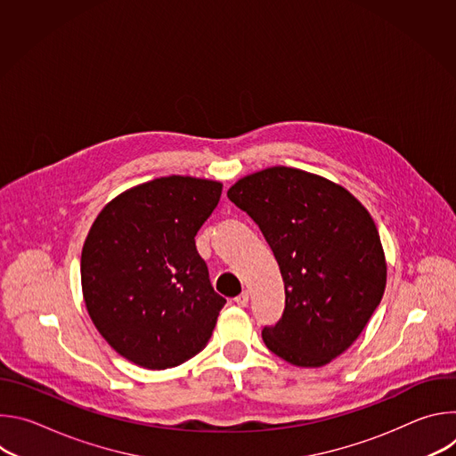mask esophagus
<instances>
[{
	"mask_svg": "<svg viewBox=\"0 0 456 456\" xmlns=\"http://www.w3.org/2000/svg\"><path fill=\"white\" fill-rule=\"evenodd\" d=\"M234 303H236L238 306H247V303H248V294H247V292H241L240 296L234 297Z\"/></svg>",
	"mask_w": 456,
	"mask_h": 456,
	"instance_id": "34e87169",
	"label": "esophagus"
}]
</instances>
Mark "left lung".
Returning a JSON list of instances; mask_svg holds the SVG:
<instances>
[{"label": "left lung", "mask_w": 456, "mask_h": 456, "mask_svg": "<svg viewBox=\"0 0 456 456\" xmlns=\"http://www.w3.org/2000/svg\"><path fill=\"white\" fill-rule=\"evenodd\" d=\"M227 197L262 229L285 283V310L262 332L301 368L346 352L386 289V257L366 208L343 185L274 166L240 178Z\"/></svg>", "instance_id": "1"}]
</instances>
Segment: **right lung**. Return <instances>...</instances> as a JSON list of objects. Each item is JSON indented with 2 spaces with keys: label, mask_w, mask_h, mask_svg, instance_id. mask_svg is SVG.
I'll use <instances>...</instances> for the list:
<instances>
[{
  "label": "right lung",
  "mask_w": 456,
  "mask_h": 456,
  "mask_svg": "<svg viewBox=\"0 0 456 456\" xmlns=\"http://www.w3.org/2000/svg\"><path fill=\"white\" fill-rule=\"evenodd\" d=\"M222 183L171 175L120 192L95 218L81 254L86 310L124 359L166 370L202 352L225 299L194 236Z\"/></svg>",
  "instance_id": "right-lung-1"
}]
</instances>
